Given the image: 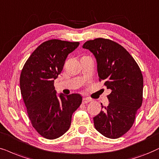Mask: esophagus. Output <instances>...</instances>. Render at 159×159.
Segmentation results:
<instances>
[{
	"instance_id": "34e87169",
	"label": "esophagus",
	"mask_w": 159,
	"mask_h": 159,
	"mask_svg": "<svg viewBox=\"0 0 159 159\" xmlns=\"http://www.w3.org/2000/svg\"><path fill=\"white\" fill-rule=\"evenodd\" d=\"M92 101V99H90V98H83V103H89V102Z\"/></svg>"
}]
</instances>
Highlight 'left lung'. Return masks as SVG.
Listing matches in <instances>:
<instances>
[{
	"mask_svg": "<svg viewBox=\"0 0 159 159\" xmlns=\"http://www.w3.org/2000/svg\"><path fill=\"white\" fill-rule=\"evenodd\" d=\"M82 47L93 53L99 80H105L104 85L111 90L108 106L93 118L94 128L106 137L117 139L132 127L142 106V72L130 54L115 42L98 38Z\"/></svg>",
	"mask_w": 159,
	"mask_h": 159,
	"instance_id": "1",
	"label": "left lung"
}]
</instances>
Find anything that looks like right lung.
Returning <instances> with one entry per match:
<instances>
[{"mask_svg":"<svg viewBox=\"0 0 159 159\" xmlns=\"http://www.w3.org/2000/svg\"><path fill=\"white\" fill-rule=\"evenodd\" d=\"M79 44L46 41L31 53L22 70L20 86L28 115L36 130L48 139H55L67 131L73 112L81 104L79 94L57 95L54 87L67 56Z\"/></svg>","mask_w":159,"mask_h":159,"instance_id":"1","label":"right lung"}]
</instances>
